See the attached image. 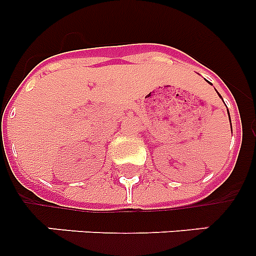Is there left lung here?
<instances>
[{
    "instance_id": "obj_1",
    "label": "left lung",
    "mask_w": 256,
    "mask_h": 256,
    "mask_svg": "<svg viewBox=\"0 0 256 256\" xmlns=\"http://www.w3.org/2000/svg\"><path fill=\"white\" fill-rule=\"evenodd\" d=\"M228 115H230V112H228ZM230 128H232V126H230Z\"/></svg>"
}]
</instances>
